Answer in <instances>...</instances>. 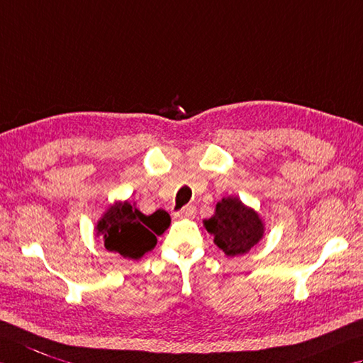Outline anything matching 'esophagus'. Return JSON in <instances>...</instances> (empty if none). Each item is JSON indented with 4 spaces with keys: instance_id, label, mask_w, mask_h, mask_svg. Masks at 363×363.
Masks as SVG:
<instances>
[{
    "instance_id": "obj_1",
    "label": "esophagus",
    "mask_w": 363,
    "mask_h": 363,
    "mask_svg": "<svg viewBox=\"0 0 363 363\" xmlns=\"http://www.w3.org/2000/svg\"><path fill=\"white\" fill-rule=\"evenodd\" d=\"M196 213H197V208L194 205H188V206H184L183 209H180V211L177 213L175 216L182 217V219H192V217L196 216Z\"/></svg>"
}]
</instances>
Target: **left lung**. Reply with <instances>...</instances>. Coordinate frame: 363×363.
<instances>
[{
	"mask_svg": "<svg viewBox=\"0 0 363 363\" xmlns=\"http://www.w3.org/2000/svg\"><path fill=\"white\" fill-rule=\"evenodd\" d=\"M203 227L214 236V244L227 256H239L259 244L265 225L253 208L238 197H223L217 202L214 214L203 220Z\"/></svg>",
	"mask_w": 363,
	"mask_h": 363,
	"instance_id": "obj_1",
	"label": "left lung"
}]
</instances>
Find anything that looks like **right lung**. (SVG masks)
I'll list each match as a JSON object with an SVG mask.
<instances>
[{
    "label": "right lung",
    "mask_w": 363,
    "mask_h": 363,
    "mask_svg": "<svg viewBox=\"0 0 363 363\" xmlns=\"http://www.w3.org/2000/svg\"><path fill=\"white\" fill-rule=\"evenodd\" d=\"M169 223L171 216L164 209L146 216L128 200H118L101 216L94 231L108 252L119 253L127 259H140L157 245V236L163 235Z\"/></svg>",
    "instance_id": "right-lung-1"
}]
</instances>
